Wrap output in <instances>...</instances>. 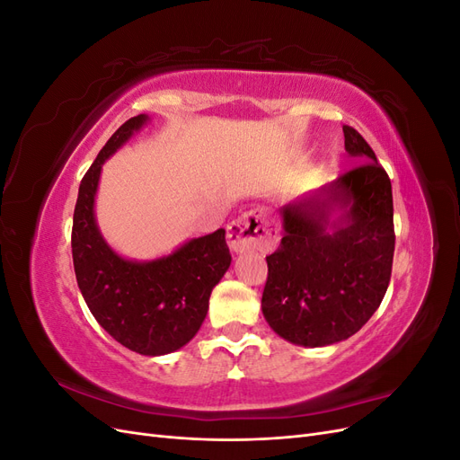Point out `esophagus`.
I'll return each mask as SVG.
<instances>
[{
	"label": "esophagus",
	"mask_w": 460,
	"mask_h": 460,
	"mask_svg": "<svg viewBox=\"0 0 460 460\" xmlns=\"http://www.w3.org/2000/svg\"><path fill=\"white\" fill-rule=\"evenodd\" d=\"M228 245L234 253L245 252H272L278 242V228L272 226L269 218L259 208L247 211L230 222L226 230Z\"/></svg>",
	"instance_id": "34e87169"
}]
</instances>
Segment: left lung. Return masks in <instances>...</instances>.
Instances as JSON below:
<instances>
[{
    "label": "left lung",
    "mask_w": 460,
    "mask_h": 460,
    "mask_svg": "<svg viewBox=\"0 0 460 460\" xmlns=\"http://www.w3.org/2000/svg\"><path fill=\"white\" fill-rule=\"evenodd\" d=\"M343 136L363 164L280 207L284 238L267 257L262 314L294 345L351 338L380 307L392 276V182L363 136L351 127Z\"/></svg>",
    "instance_id": "left-lung-1"
}]
</instances>
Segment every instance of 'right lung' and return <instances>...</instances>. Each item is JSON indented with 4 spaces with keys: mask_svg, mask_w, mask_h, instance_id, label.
Here are the masks:
<instances>
[{
    "mask_svg": "<svg viewBox=\"0 0 460 460\" xmlns=\"http://www.w3.org/2000/svg\"><path fill=\"white\" fill-rule=\"evenodd\" d=\"M149 120L137 115L124 122L82 178L73 218V262L82 297L109 336L130 351L161 357L182 349L199 332L208 297L232 255L222 228L151 261L122 257L103 238L95 220L103 163Z\"/></svg>",
    "mask_w": 460,
    "mask_h": 460,
    "instance_id": "obj_1",
    "label": "right lung"
}]
</instances>
